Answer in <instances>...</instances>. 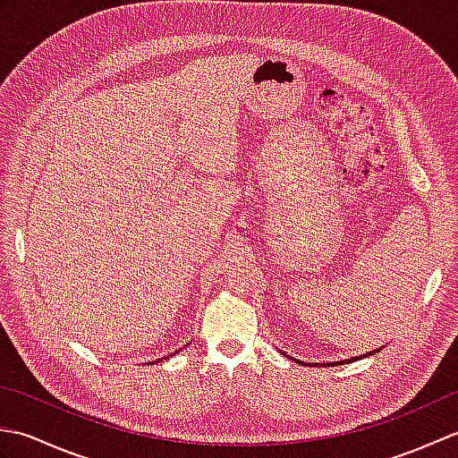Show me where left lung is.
<instances>
[{
	"instance_id": "left-lung-1",
	"label": "left lung",
	"mask_w": 458,
	"mask_h": 458,
	"mask_svg": "<svg viewBox=\"0 0 458 458\" xmlns=\"http://www.w3.org/2000/svg\"><path fill=\"white\" fill-rule=\"evenodd\" d=\"M384 346H379L377 350H372V352H368V354H374V352H379V350H382ZM281 352V350H279ZM285 354V352H284ZM287 356V354H285ZM356 358H360V356H356ZM356 358H350V360H356ZM289 360H293V362H299V364H305L307 366V362H301V360H297V358H293V356H289ZM350 360H340V362H333V364H318V362H315V364H310V366H338V364H344V362H350Z\"/></svg>"
}]
</instances>
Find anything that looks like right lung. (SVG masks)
Returning a JSON list of instances; mask_svg holds the SVG:
<instances>
[{"label":"right lung","instance_id":"add662e5","mask_svg":"<svg viewBox=\"0 0 458 458\" xmlns=\"http://www.w3.org/2000/svg\"><path fill=\"white\" fill-rule=\"evenodd\" d=\"M181 350H182V348H181ZM177 352H179V350H174V352H171V354H169V356H173V354H177ZM169 356H165V358H163V360H167V358H169ZM157 362H159V360H155V362H151V364H157Z\"/></svg>","mask_w":458,"mask_h":458}]
</instances>
